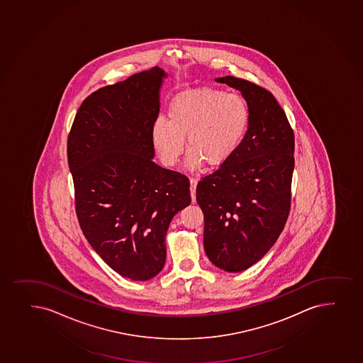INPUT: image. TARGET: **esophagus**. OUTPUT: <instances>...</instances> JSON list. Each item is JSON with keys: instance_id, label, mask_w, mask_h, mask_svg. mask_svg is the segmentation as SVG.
Listing matches in <instances>:
<instances>
[{"instance_id": "obj_1", "label": "esophagus", "mask_w": 363, "mask_h": 363, "mask_svg": "<svg viewBox=\"0 0 363 363\" xmlns=\"http://www.w3.org/2000/svg\"><path fill=\"white\" fill-rule=\"evenodd\" d=\"M189 184H191V201H193V203H196V184H198V179H193V177H191V179H189Z\"/></svg>"}]
</instances>
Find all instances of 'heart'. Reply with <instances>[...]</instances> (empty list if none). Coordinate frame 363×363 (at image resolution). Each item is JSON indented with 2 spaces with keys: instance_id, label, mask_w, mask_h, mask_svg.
<instances>
[{
  "instance_id": "obj_1",
  "label": "heart",
  "mask_w": 363,
  "mask_h": 363,
  "mask_svg": "<svg viewBox=\"0 0 363 363\" xmlns=\"http://www.w3.org/2000/svg\"><path fill=\"white\" fill-rule=\"evenodd\" d=\"M250 106L239 93L216 88L187 90L172 99L167 121L157 119L151 129L152 145L165 167H174L189 148L186 163L198 169L206 162L217 167L237 152L250 125Z\"/></svg>"
}]
</instances>
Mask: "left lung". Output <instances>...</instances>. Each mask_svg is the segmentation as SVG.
<instances>
[{
    "label": "left lung",
    "instance_id": "left-lung-1",
    "mask_svg": "<svg viewBox=\"0 0 363 363\" xmlns=\"http://www.w3.org/2000/svg\"><path fill=\"white\" fill-rule=\"evenodd\" d=\"M216 82L240 90L251 117L232 158L198 182L196 201L204 212L206 256L217 268L238 273L259 261L285 227L294 135L269 90L233 76Z\"/></svg>",
    "mask_w": 363,
    "mask_h": 363
}]
</instances>
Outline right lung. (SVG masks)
I'll return each instance as SVG.
<instances>
[{"mask_svg": "<svg viewBox=\"0 0 363 363\" xmlns=\"http://www.w3.org/2000/svg\"><path fill=\"white\" fill-rule=\"evenodd\" d=\"M165 77L155 66L91 93L67 138L82 232L108 267L136 281L163 269L169 224L191 204L187 176L152 160Z\"/></svg>", "mask_w": 363, "mask_h": 363, "instance_id": "right-lung-1", "label": "right lung"}]
</instances>
